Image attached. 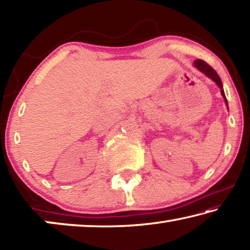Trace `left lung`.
I'll use <instances>...</instances> for the list:
<instances>
[{
  "label": "left lung",
  "instance_id": "8db88e82",
  "mask_svg": "<svg viewBox=\"0 0 250 250\" xmlns=\"http://www.w3.org/2000/svg\"><path fill=\"white\" fill-rule=\"evenodd\" d=\"M194 66L196 67V68L202 71V73H204L207 77L213 79L215 83H217V86L221 88V92H222V96L224 97V99H225V103L227 104V100H226V97L225 94H224V89H223V83H222V80L219 78V76L217 75L216 71L214 70L213 67H210L208 64H207L206 62L202 61V59H196L195 62H194Z\"/></svg>",
  "mask_w": 250,
  "mask_h": 250
}]
</instances>
